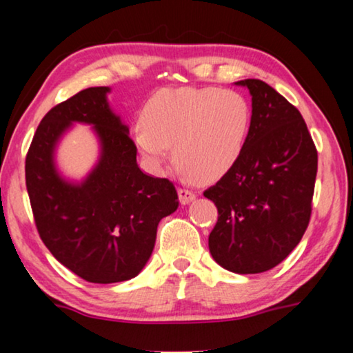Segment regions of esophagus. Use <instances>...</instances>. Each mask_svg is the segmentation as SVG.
<instances>
[{
  "instance_id": "1",
  "label": "esophagus",
  "mask_w": 353,
  "mask_h": 353,
  "mask_svg": "<svg viewBox=\"0 0 353 353\" xmlns=\"http://www.w3.org/2000/svg\"><path fill=\"white\" fill-rule=\"evenodd\" d=\"M178 194H180V202L183 205L190 204V202L196 199V192L191 191L190 188H180V190H178Z\"/></svg>"
}]
</instances>
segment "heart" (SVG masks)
<instances>
[{
	"mask_svg": "<svg viewBox=\"0 0 353 353\" xmlns=\"http://www.w3.org/2000/svg\"><path fill=\"white\" fill-rule=\"evenodd\" d=\"M252 109L239 91L165 88L151 96L143 122L134 127V143L152 165L175 159L188 175L219 180L236 165L248 143Z\"/></svg>",
	"mask_w": 353,
	"mask_h": 353,
	"instance_id": "b5f03b06",
	"label": "heart"
}]
</instances>
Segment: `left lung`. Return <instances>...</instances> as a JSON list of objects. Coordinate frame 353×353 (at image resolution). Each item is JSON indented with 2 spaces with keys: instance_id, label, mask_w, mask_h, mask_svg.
Wrapping results in <instances>:
<instances>
[{
  "instance_id": "8db88e82",
  "label": "left lung",
  "mask_w": 353,
  "mask_h": 353,
  "mask_svg": "<svg viewBox=\"0 0 353 353\" xmlns=\"http://www.w3.org/2000/svg\"><path fill=\"white\" fill-rule=\"evenodd\" d=\"M252 96V123L243 156L204 191L219 220L212 257L233 273H263L301 243L312 215L318 152L297 108L257 79L236 81Z\"/></svg>"
}]
</instances>
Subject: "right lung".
Returning <instances> with one entry per match:
<instances>
[{"instance_id":"right-lung-1","label":"right lung","mask_w":353,"mask_h":353,"mask_svg":"<svg viewBox=\"0 0 353 353\" xmlns=\"http://www.w3.org/2000/svg\"><path fill=\"white\" fill-rule=\"evenodd\" d=\"M108 86L81 90L48 112L26 157V183L38 234L59 262L88 283L137 276L151 257L157 225L178 209L167 178L139 170L137 144L109 109ZM72 121L91 123L101 159L80 185L55 172L52 154Z\"/></svg>"}]
</instances>
